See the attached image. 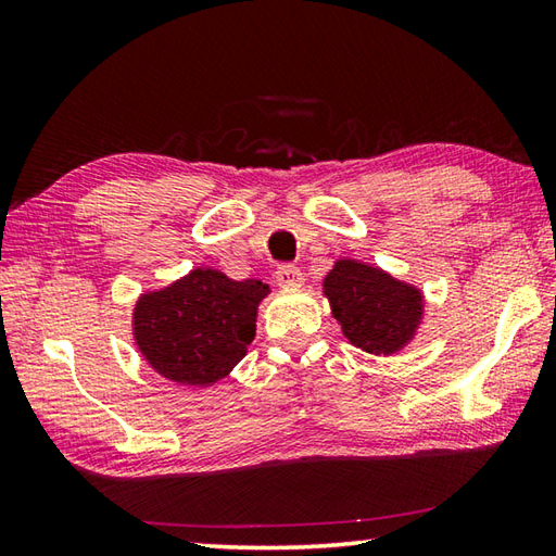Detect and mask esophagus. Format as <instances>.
Wrapping results in <instances>:
<instances>
[{"label": "esophagus", "mask_w": 556, "mask_h": 556, "mask_svg": "<svg viewBox=\"0 0 556 556\" xmlns=\"http://www.w3.org/2000/svg\"><path fill=\"white\" fill-rule=\"evenodd\" d=\"M275 279L279 281L281 287H299L301 281H303V275H301V269H299L296 265L281 263V265H277V269H275Z\"/></svg>", "instance_id": "34e87169"}]
</instances>
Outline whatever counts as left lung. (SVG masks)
<instances>
[{
    "label": "left lung",
    "mask_w": 556,
    "mask_h": 556,
    "mask_svg": "<svg viewBox=\"0 0 556 556\" xmlns=\"http://www.w3.org/2000/svg\"><path fill=\"white\" fill-rule=\"evenodd\" d=\"M325 296L351 344L377 356L408 344L422 317L418 289L356 260H339L325 277Z\"/></svg>",
    "instance_id": "8db88e82"
}]
</instances>
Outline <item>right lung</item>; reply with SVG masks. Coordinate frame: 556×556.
<instances>
[{"mask_svg":"<svg viewBox=\"0 0 556 556\" xmlns=\"http://www.w3.org/2000/svg\"><path fill=\"white\" fill-rule=\"evenodd\" d=\"M269 287L233 281L217 269H193L172 287L140 296L134 334L140 353L167 380L205 387L245 356L255 337L257 303Z\"/></svg>","mask_w":556,"mask_h":556,"instance_id":"right-lung-1","label":"right lung"}]
</instances>
